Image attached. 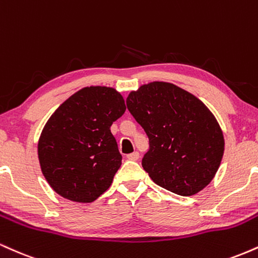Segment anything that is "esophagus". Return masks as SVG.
Returning a JSON list of instances; mask_svg holds the SVG:
<instances>
[{
  "mask_svg": "<svg viewBox=\"0 0 258 258\" xmlns=\"http://www.w3.org/2000/svg\"><path fill=\"white\" fill-rule=\"evenodd\" d=\"M138 158H139V153L138 152H133V153L127 155V159H128V160H138Z\"/></svg>",
  "mask_w": 258,
  "mask_h": 258,
  "instance_id": "esophagus-1",
  "label": "esophagus"
}]
</instances>
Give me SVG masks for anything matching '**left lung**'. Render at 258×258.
Instances as JSON below:
<instances>
[{"label":"left lung","mask_w":258,"mask_h":258,"mask_svg":"<svg viewBox=\"0 0 258 258\" xmlns=\"http://www.w3.org/2000/svg\"><path fill=\"white\" fill-rule=\"evenodd\" d=\"M126 104L149 138L142 166L154 183L190 197L214 179L224 152L223 132L200 99L155 81L132 91Z\"/></svg>","instance_id":"left-lung-1"}]
</instances>
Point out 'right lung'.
Wrapping results in <instances>:
<instances>
[{
  "mask_svg": "<svg viewBox=\"0 0 258 258\" xmlns=\"http://www.w3.org/2000/svg\"><path fill=\"white\" fill-rule=\"evenodd\" d=\"M116 90L91 86L74 93L44 125L37 153L41 171L55 193L92 203L109 186L122 156L110 126L123 115Z\"/></svg>",
  "mask_w": 258,
  "mask_h": 258,
  "instance_id": "1",
  "label": "right lung"
}]
</instances>
